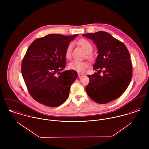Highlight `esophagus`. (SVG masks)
<instances>
[{
  "label": "esophagus",
  "instance_id": "obj_1",
  "mask_svg": "<svg viewBox=\"0 0 149 149\" xmlns=\"http://www.w3.org/2000/svg\"><path fill=\"white\" fill-rule=\"evenodd\" d=\"M83 76V74H81V73H78V77H79V78L81 77V76Z\"/></svg>",
  "mask_w": 149,
  "mask_h": 149
}]
</instances>
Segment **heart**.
<instances>
[{
    "instance_id": "1",
    "label": "heart",
    "mask_w": 149,
    "mask_h": 149,
    "mask_svg": "<svg viewBox=\"0 0 149 149\" xmlns=\"http://www.w3.org/2000/svg\"><path fill=\"white\" fill-rule=\"evenodd\" d=\"M79 43L81 46L84 49L85 52L87 53L86 57L90 60H92L93 57L90 54L93 50V46L89 41L82 39L79 41ZM72 44L69 43L66 49L65 52V56L67 58H70L71 57L72 53ZM88 66V64L86 61H81L78 60H73L69 64V68L72 70H74L78 72H83L85 70V69Z\"/></svg>"
}]
</instances>
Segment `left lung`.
<instances>
[{
  "label": "left lung",
  "instance_id": "8db88e82",
  "mask_svg": "<svg viewBox=\"0 0 149 149\" xmlns=\"http://www.w3.org/2000/svg\"><path fill=\"white\" fill-rule=\"evenodd\" d=\"M83 36L92 40L98 50L93 66L97 72L88 75L89 83L85 88L86 93L94 102L106 104L120 97L130 84L132 77L130 53L123 43L105 31Z\"/></svg>",
  "mask_w": 149,
  "mask_h": 149
}]
</instances>
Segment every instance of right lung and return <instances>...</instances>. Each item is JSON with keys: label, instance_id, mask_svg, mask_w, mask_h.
I'll list each match as a JSON object with an SVG mask.
<instances>
[{"label": "right lung", "instance_id": "obj_1", "mask_svg": "<svg viewBox=\"0 0 149 149\" xmlns=\"http://www.w3.org/2000/svg\"><path fill=\"white\" fill-rule=\"evenodd\" d=\"M77 36L48 34L36 40L27 49L22 74L30 95L40 103L56 107L67 100L77 73L60 71L65 68L66 47Z\"/></svg>", "mask_w": 149, "mask_h": 149}]
</instances>
